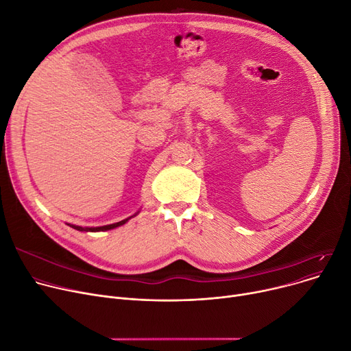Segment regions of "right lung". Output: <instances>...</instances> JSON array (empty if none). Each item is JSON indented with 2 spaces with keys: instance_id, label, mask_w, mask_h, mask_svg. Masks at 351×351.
Returning <instances> with one entry per match:
<instances>
[{
  "instance_id": "1",
  "label": "right lung",
  "mask_w": 351,
  "mask_h": 351,
  "mask_svg": "<svg viewBox=\"0 0 351 351\" xmlns=\"http://www.w3.org/2000/svg\"><path fill=\"white\" fill-rule=\"evenodd\" d=\"M139 212H136L135 215H132V216H129V217H126V219H123V220H121V222H117V223H112V225H105V226H97V228H82V226H77V225H71V223H68V226H71V228H73L75 230H80V232H105V230H110V229H115V228H119V226H122V225H125L129 219H132L134 216H136Z\"/></svg>"
}]
</instances>
